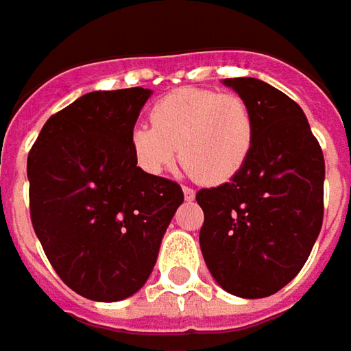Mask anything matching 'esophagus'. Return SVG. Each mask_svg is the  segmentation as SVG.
<instances>
[{
	"label": "esophagus",
	"mask_w": 351,
	"mask_h": 351,
	"mask_svg": "<svg viewBox=\"0 0 351 351\" xmlns=\"http://www.w3.org/2000/svg\"><path fill=\"white\" fill-rule=\"evenodd\" d=\"M182 192H184V198L186 200H194V191H192L191 186H182Z\"/></svg>",
	"instance_id": "1"
}]
</instances>
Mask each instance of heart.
Here are the masks:
<instances>
[{
    "instance_id": "heart-1",
    "label": "heart",
    "mask_w": 351,
    "mask_h": 351,
    "mask_svg": "<svg viewBox=\"0 0 351 351\" xmlns=\"http://www.w3.org/2000/svg\"><path fill=\"white\" fill-rule=\"evenodd\" d=\"M151 125L131 131L137 165L160 175L180 155L198 182L216 186L243 169L252 153L255 123L250 106L236 94L180 88L151 108Z\"/></svg>"
}]
</instances>
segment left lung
<instances>
[{"instance_id": "1", "label": "left lung", "mask_w": 351, "mask_h": 351, "mask_svg": "<svg viewBox=\"0 0 351 351\" xmlns=\"http://www.w3.org/2000/svg\"><path fill=\"white\" fill-rule=\"evenodd\" d=\"M253 115L255 135L243 169L202 189L200 250L230 295L263 298L306 263L324 216V155L297 101L257 78H226Z\"/></svg>"}]
</instances>
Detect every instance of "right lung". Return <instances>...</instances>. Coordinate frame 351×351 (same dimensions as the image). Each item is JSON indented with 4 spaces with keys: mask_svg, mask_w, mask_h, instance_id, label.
Masks as SVG:
<instances>
[{
    "mask_svg": "<svg viewBox=\"0 0 351 351\" xmlns=\"http://www.w3.org/2000/svg\"><path fill=\"white\" fill-rule=\"evenodd\" d=\"M147 88L90 92L49 117L27 159L31 221L58 277L82 297L135 295L182 204L175 180L137 167L130 145Z\"/></svg>",
    "mask_w": 351,
    "mask_h": 351,
    "instance_id": "obj_1",
    "label": "right lung"
}]
</instances>
